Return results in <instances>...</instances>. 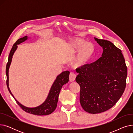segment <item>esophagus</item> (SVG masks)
Instances as JSON below:
<instances>
[{"label": "esophagus", "instance_id": "obj_1", "mask_svg": "<svg viewBox=\"0 0 133 133\" xmlns=\"http://www.w3.org/2000/svg\"><path fill=\"white\" fill-rule=\"evenodd\" d=\"M76 75L74 73H71L69 74V81L71 82H73L75 80Z\"/></svg>", "mask_w": 133, "mask_h": 133}]
</instances>
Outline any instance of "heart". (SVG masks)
<instances>
[{
  "label": "heart",
  "instance_id": "obj_1",
  "mask_svg": "<svg viewBox=\"0 0 133 133\" xmlns=\"http://www.w3.org/2000/svg\"><path fill=\"white\" fill-rule=\"evenodd\" d=\"M95 47L93 44L84 40L76 38L69 43L67 48V54L73 56L78 54L74 58L73 64L76 68H81L88 65L95 53Z\"/></svg>",
  "mask_w": 133,
  "mask_h": 133
}]
</instances>
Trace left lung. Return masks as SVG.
<instances>
[{
  "label": "left lung",
  "mask_w": 133,
  "mask_h": 133,
  "mask_svg": "<svg viewBox=\"0 0 133 133\" xmlns=\"http://www.w3.org/2000/svg\"><path fill=\"white\" fill-rule=\"evenodd\" d=\"M102 47L94 62L76 69L75 81L80 86V102L90 114L105 111L120 99L126 86L127 67L121 51L110 41L94 38Z\"/></svg>",
  "instance_id": "8db88e82"
}]
</instances>
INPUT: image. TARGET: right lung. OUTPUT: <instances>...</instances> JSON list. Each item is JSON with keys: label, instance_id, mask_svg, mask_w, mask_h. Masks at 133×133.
<instances>
[{"label": "right lung", "instance_id": "right-lung-1", "mask_svg": "<svg viewBox=\"0 0 133 133\" xmlns=\"http://www.w3.org/2000/svg\"><path fill=\"white\" fill-rule=\"evenodd\" d=\"M28 39L27 36H25L23 38H21L19 39L16 42V43L13 45L12 48L10 51L8 62L6 65V74L7 76V80H6V85L8 86V88L9 92L11 94V95L13 97V98L15 99L16 102L18 103V105L22 108L23 110L25 111L26 112L32 114H34L36 115H46L51 114L52 112L54 111L56 107L57 106V103L58 101V97L59 95L60 92V90L63 85H64L66 83H67L69 81V72L68 71H66L64 72H62L61 74L58 75L57 76V78L54 81L53 85L50 89V92L48 93V95L45 101L40 104V106L30 108L27 107L22 104H21L13 96L12 93H11L10 88L9 87V70L10 66V65L12 62V59L13 55L15 53V51L17 49L18 45L23 43L25 41Z\"/></svg>", "mask_w": 133, "mask_h": 133}]
</instances>
